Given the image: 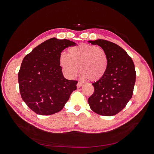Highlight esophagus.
<instances>
[{"label":"esophagus","mask_w":154,"mask_h":154,"mask_svg":"<svg viewBox=\"0 0 154 154\" xmlns=\"http://www.w3.org/2000/svg\"><path fill=\"white\" fill-rule=\"evenodd\" d=\"M82 85H83V84L82 82H79L77 84V88H80V87H81L82 86Z\"/></svg>","instance_id":"esophagus-1"}]
</instances>
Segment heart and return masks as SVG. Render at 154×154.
Masks as SVG:
<instances>
[{
	"mask_svg": "<svg viewBox=\"0 0 154 154\" xmlns=\"http://www.w3.org/2000/svg\"><path fill=\"white\" fill-rule=\"evenodd\" d=\"M59 63L64 75L69 79H74L80 69L83 79L97 81L106 74L108 57L106 51L98 46L82 44L70 48L69 54L62 52Z\"/></svg>",
	"mask_w": 154,
	"mask_h": 154,
	"instance_id": "1",
	"label": "heart"
}]
</instances>
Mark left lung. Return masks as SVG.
Returning a JSON list of instances; mask_svg holds the SVG:
<instances>
[{"instance_id":"1","label":"left lung","mask_w":154,"mask_h":154,"mask_svg":"<svg viewBox=\"0 0 154 154\" xmlns=\"http://www.w3.org/2000/svg\"><path fill=\"white\" fill-rule=\"evenodd\" d=\"M106 51L108 67L106 74L92 84L94 92L88 99L91 109L103 116H115L132 97L136 72L132 58L118 45L103 39L88 40Z\"/></svg>"}]
</instances>
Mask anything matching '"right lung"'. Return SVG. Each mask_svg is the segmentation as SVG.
I'll use <instances>...</instances> for the list:
<instances>
[{
  "mask_svg": "<svg viewBox=\"0 0 154 154\" xmlns=\"http://www.w3.org/2000/svg\"><path fill=\"white\" fill-rule=\"evenodd\" d=\"M75 44L67 39L51 38L23 58L18 74L20 92L22 100L36 114L59 112L77 89L78 82L65 78L59 63L62 51Z\"/></svg>",
  "mask_w": 154,
  "mask_h": 154,
  "instance_id": "right-lung-1",
  "label": "right lung"
}]
</instances>
